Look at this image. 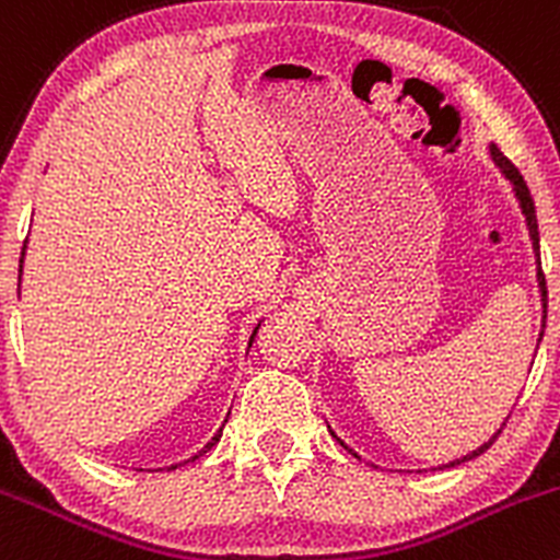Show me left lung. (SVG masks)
I'll use <instances>...</instances> for the list:
<instances>
[{
    "mask_svg": "<svg viewBox=\"0 0 560 560\" xmlns=\"http://www.w3.org/2000/svg\"><path fill=\"white\" fill-rule=\"evenodd\" d=\"M488 152H491V161H493V166H497L499 172H502L504 179H508L510 185H513V192H515V198H517V206H521L523 217H526V231H528V238H532V249H534V257H537V287H539V298H542V327H545V319H547V287H545L542 262H539V225H537V209H534L532 192H528V187H526V182H523L521 172H517V168L513 166V163H510L508 158H504L502 152H499V147H497V144H488ZM542 335H545V332H539V340H542ZM537 349H539V343H537ZM502 427H504V423H502ZM329 434H332V438H338V434H335L332 429H329ZM499 434H502V429H497V432H493L491 438H488V443H482L480 448H475L472 453H467V456L456 458V462H451V464H443V467H456V464L472 462V458H478L480 453H486L488 448H491V445H493V440H497ZM338 443L343 445L346 451H351L349 445L343 443V440H338ZM351 453H354V451H351ZM354 456L359 458V453H354Z\"/></svg>",
    "mask_w": 560,
    "mask_h": 560,
    "instance_id": "1",
    "label": "left lung"
}]
</instances>
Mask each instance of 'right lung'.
Here are the masks:
<instances>
[{
    "mask_svg": "<svg viewBox=\"0 0 560 560\" xmlns=\"http://www.w3.org/2000/svg\"><path fill=\"white\" fill-rule=\"evenodd\" d=\"M23 255H26V246H23V252H21V273H23ZM260 322H262V319H260ZM260 322H257V327L252 329V335H249V346H246V351H249V349H252V343H255V335H257V329H260ZM228 416H231V413H228ZM225 421H228V419H225ZM222 427H225V423H222ZM222 427H220V432H217L214 438H211L209 443H206L203 448L196 453V456H192V458H187V462H196V458H198V456H203L206 451H211V448H214V445L220 443V438H222ZM176 467H179V464H172V467H166V469H176Z\"/></svg>",
    "mask_w": 560,
    "mask_h": 560,
    "instance_id": "add662e5",
    "label": "right lung"
}]
</instances>
